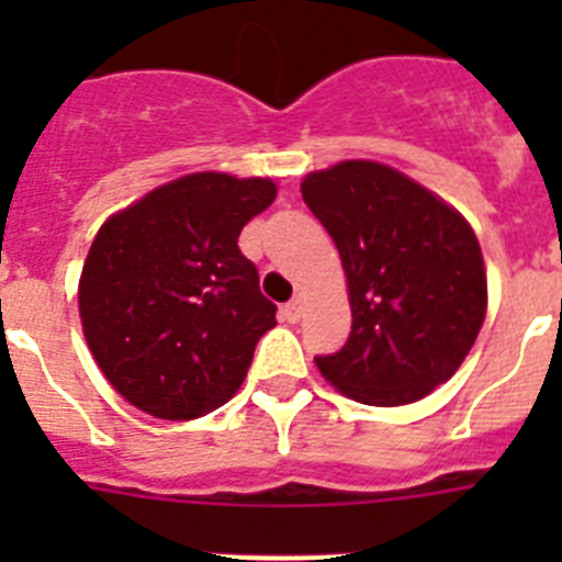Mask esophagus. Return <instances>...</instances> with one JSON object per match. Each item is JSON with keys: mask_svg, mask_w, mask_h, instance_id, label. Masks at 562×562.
Returning <instances> with one entry per match:
<instances>
[{"mask_svg": "<svg viewBox=\"0 0 562 562\" xmlns=\"http://www.w3.org/2000/svg\"><path fill=\"white\" fill-rule=\"evenodd\" d=\"M301 315H304V297L297 295L284 306V317L290 321V324H295V321H301Z\"/></svg>", "mask_w": 562, "mask_h": 562, "instance_id": "1", "label": "esophagus"}]
</instances>
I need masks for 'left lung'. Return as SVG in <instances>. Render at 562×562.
<instances>
[{"mask_svg": "<svg viewBox=\"0 0 562 562\" xmlns=\"http://www.w3.org/2000/svg\"><path fill=\"white\" fill-rule=\"evenodd\" d=\"M301 193L335 238L349 281V340L315 357L321 374L380 408L428 396L456 374L484 324L473 227L428 188L369 160L312 171Z\"/></svg>", "mask_w": 562, "mask_h": 562, "instance_id": "left-lung-1", "label": "left lung"}]
</instances>
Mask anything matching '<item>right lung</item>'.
Returning a JSON list of instances; mask_svg holds the SVG:
<instances>
[{"instance_id": "right-lung-1", "label": "right lung", "mask_w": 562, "mask_h": 562, "mask_svg": "<svg viewBox=\"0 0 562 562\" xmlns=\"http://www.w3.org/2000/svg\"><path fill=\"white\" fill-rule=\"evenodd\" d=\"M276 182L188 173L103 222L78 286L83 337L114 391L157 419H196L245 382L276 326L238 233Z\"/></svg>"}]
</instances>
